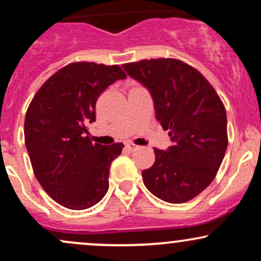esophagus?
<instances>
[{
	"label": "esophagus",
	"mask_w": 261,
	"mask_h": 261,
	"mask_svg": "<svg viewBox=\"0 0 261 261\" xmlns=\"http://www.w3.org/2000/svg\"><path fill=\"white\" fill-rule=\"evenodd\" d=\"M125 147H126L127 151H131V152H133V151H136V149L139 148V146L134 145L133 142H127L126 145H125Z\"/></svg>",
	"instance_id": "1"
}]
</instances>
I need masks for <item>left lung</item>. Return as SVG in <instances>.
<instances>
[{
    "instance_id": "obj_1",
    "label": "left lung",
    "mask_w": 261,
    "mask_h": 261,
    "mask_svg": "<svg viewBox=\"0 0 261 261\" xmlns=\"http://www.w3.org/2000/svg\"><path fill=\"white\" fill-rule=\"evenodd\" d=\"M122 68L148 89L155 119L173 142L166 151L153 148V166L142 170L146 188L170 203L194 199L214 180L226 153L223 103L208 81L180 60H141Z\"/></svg>"
}]
</instances>
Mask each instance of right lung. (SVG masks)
I'll return each instance as SVG.
<instances>
[{
    "label": "right lung",
    "mask_w": 261,
    "mask_h": 261,
    "mask_svg": "<svg viewBox=\"0 0 261 261\" xmlns=\"http://www.w3.org/2000/svg\"><path fill=\"white\" fill-rule=\"evenodd\" d=\"M125 79L116 65L73 62L41 86L27 110L25 147L34 174L65 207H92L109 189L110 164L124 145L93 143L87 126L95 121L99 95Z\"/></svg>",
    "instance_id": "add662e5"
}]
</instances>
